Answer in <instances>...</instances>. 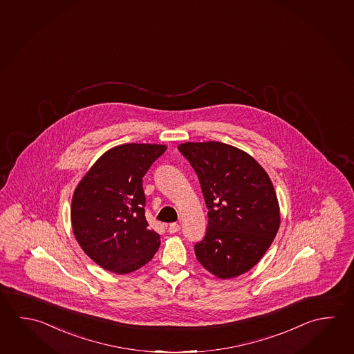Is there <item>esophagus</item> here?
Here are the masks:
<instances>
[{
  "mask_svg": "<svg viewBox=\"0 0 354 354\" xmlns=\"http://www.w3.org/2000/svg\"><path fill=\"white\" fill-rule=\"evenodd\" d=\"M168 230L170 234H175V232H178V231H179L180 225L176 223H170V225H169Z\"/></svg>",
  "mask_w": 354,
  "mask_h": 354,
  "instance_id": "esophagus-1",
  "label": "esophagus"
}]
</instances>
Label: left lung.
<instances>
[{"mask_svg":"<svg viewBox=\"0 0 354 354\" xmlns=\"http://www.w3.org/2000/svg\"><path fill=\"white\" fill-rule=\"evenodd\" d=\"M198 174L207 207L198 262L218 279L248 272L271 246L279 227V206L265 169L243 150L220 142L178 147Z\"/></svg>","mask_w":354,"mask_h":354,"instance_id":"obj_1","label":"left lung"}]
</instances>
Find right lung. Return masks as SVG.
<instances>
[{
    "label": "right lung",
    "mask_w": 354,
    "mask_h": 354,
    "mask_svg": "<svg viewBox=\"0 0 354 354\" xmlns=\"http://www.w3.org/2000/svg\"><path fill=\"white\" fill-rule=\"evenodd\" d=\"M165 150L162 144L114 147L75 187L73 234L82 250L106 271L133 272L159 248L160 236L145 218L143 176Z\"/></svg>",
    "instance_id": "obj_1"
}]
</instances>
